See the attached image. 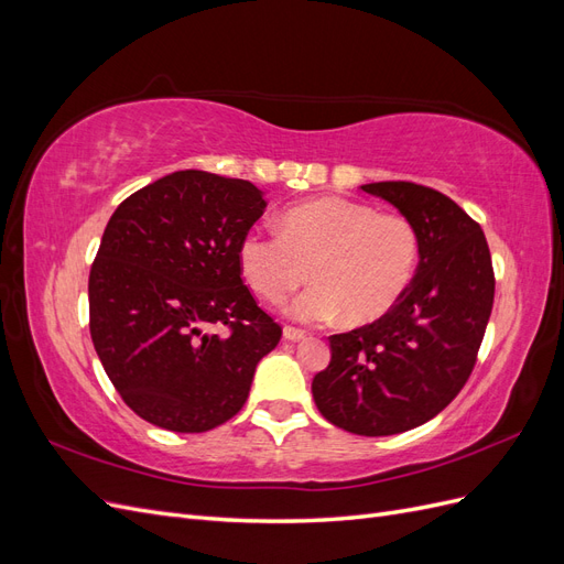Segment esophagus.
<instances>
[{"label":"esophagus","instance_id":"1","mask_svg":"<svg viewBox=\"0 0 564 564\" xmlns=\"http://www.w3.org/2000/svg\"><path fill=\"white\" fill-rule=\"evenodd\" d=\"M282 336H284V340H292V344H296V340H303V338H305V332H303V329H296V327H284V329H282Z\"/></svg>","mask_w":564,"mask_h":564}]
</instances>
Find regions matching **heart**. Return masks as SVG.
I'll use <instances>...</instances> for the list:
<instances>
[{"mask_svg":"<svg viewBox=\"0 0 564 564\" xmlns=\"http://www.w3.org/2000/svg\"><path fill=\"white\" fill-rule=\"evenodd\" d=\"M419 253V230L406 216L322 197L289 209L280 230H249L237 259L253 292L275 303L308 280L311 268L315 284L289 303L294 319L327 322L344 313L348 324H367L395 308Z\"/></svg>","mask_w":564,"mask_h":564,"instance_id":"obj_1","label":"heart"}]
</instances>
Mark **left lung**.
I'll return each instance as SVG.
<instances>
[{
  "label": "left lung",
  "instance_id": "left-lung-1",
  "mask_svg": "<svg viewBox=\"0 0 564 564\" xmlns=\"http://www.w3.org/2000/svg\"><path fill=\"white\" fill-rule=\"evenodd\" d=\"M362 191L390 202L419 230L414 280L395 308L329 336L332 362L313 379L319 414L348 433L412 431L466 386L494 303L482 228L433 187L383 181Z\"/></svg>",
  "mask_w": 564,
  "mask_h": 564
}]
</instances>
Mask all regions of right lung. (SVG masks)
I'll return each instance as SVG.
<instances>
[{"label": "right lung", "instance_id": "right-lung-1", "mask_svg": "<svg viewBox=\"0 0 564 564\" xmlns=\"http://www.w3.org/2000/svg\"><path fill=\"white\" fill-rule=\"evenodd\" d=\"M263 212L253 183L185 169L110 216L89 275V329L108 379L152 425L204 433L226 423L280 344L237 259Z\"/></svg>", "mask_w": 564, "mask_h": 564}]
</instances>
